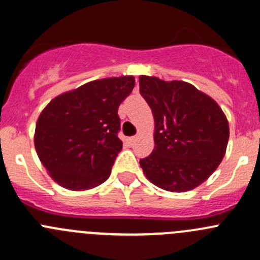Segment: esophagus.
Segmentation results:
<instances>
[{"label": "esophagus", "mask_w": 260, "mask_h": 260, "mask_svg": "<svg viewBox=\"0 0 260 260\" xmlns=\"http://www.w3.org/2000/svg\"><path fill=\"white\" fill-rule=\"evenodd\" d=\"M136 141H137V137H136V136H133V137L128 138V143H129V145H133V143H135Z\"/></svg>", "instance_id": "1"}]
</instances>
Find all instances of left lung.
Listing matches in <instances>:
<instances>
[{
    "instance_id": "obj_1",
    "label": "left lung",
    "mask_w": 260,
    "mask_h": 260,
    "mask_svg": "<svg viewBox=\"0 0 260 260\" xmlns=\"http://www.w3.org/2000/svg\"><path fill=\"white\" fill-rule=\"evenodd\" d=\"M140 93L154 118V149L140 159L146 177L172 192L198 187L226 151L229 124L221 108L185 81L142 75Z\"/></svg>"
}]
</instances>
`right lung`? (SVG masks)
Returning a JSON list of instances; mask_svg holds the SVG:
<instances>
[{"label": "right lung", "instance_id": "1", "mask_svg": "<svg viewBox=\"0 0 260 260\" xmlns=\"http://www.w3.org/2000/svg\"><path fill=\"white\" fill-rule=\"evenodd\" d=\"M133 88V77L107 78L50 102L36 123L35 148L52 180L79 191L111 176L122 149L118 108Z\"/></svg>", "mask_w": 260, "mask_h": 260}]
</instances>
